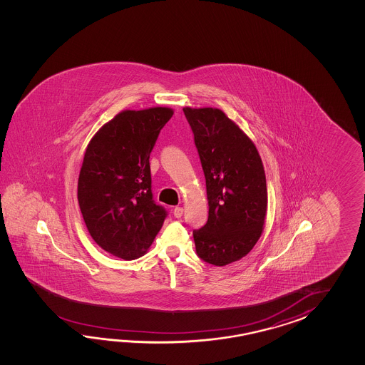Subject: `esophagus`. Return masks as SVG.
Returning <instances> with one entry per match:
<instances>
[{"label":"esophagus","instance_id":"1","mask_svg":"<svg viewBox=\"0 0 365 365\" xmlns=\"http://www.w3.org/2000/svg\"><path fill=\"white\" fill-rule=\"evenodd\" d=\"M182 214H184V209L182 207L178 206V207H175V210H173V217H178V219L182 217Z\"/></svg>","mask_w":365,"mask_h":365}]
</instances>
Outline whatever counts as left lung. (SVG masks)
Here are the masks:
<instances>
[{"mask_svg": "<svg viewBox=\"0 0 365 365\" xmlns=\"http://www.w3.org/2000/svg\"><path fill=\"white\" fill-rule=\"evenodd\" d=\"M206 179L209 219L194 230L195 252L225 266L247 256L264 230L267 189L256 146L217 108L182 109Z\"/></svg>", "mask_w": 365, "mask_h": 365, "instance_id": "1", "label": "left lung"}]
</instances>
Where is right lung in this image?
<instances>
[{"label": "right lung", "instance_id": "obj_1", "mask_svg": "<svg viewBox=\"0 0 365 365\" xmlns=\"http://www.w3.org/2000/svg\"><path fill=\"white\" fill-rule=\"evenodd\" d=\"M173 110H124L104 125L86 148L78 202L93 241L113 256L146 253L168 215L151 190L150 154Z\"/></svg>", "mask_w": 365, "mask_h": 365}]
</instances>
